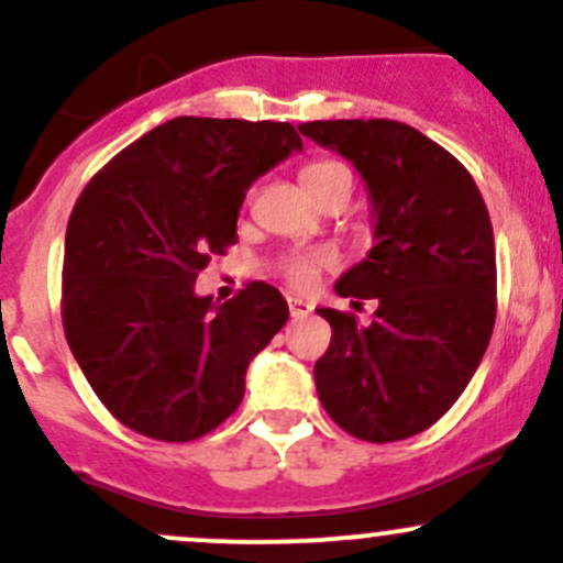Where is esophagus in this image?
<instances>
[{
	"label": "esophagus",
	"instance_id": "1",
	"mask_svg": "<svg viewBox=\"0 0 563 563\" xmlns=\"http://www.w3.org/2000/svg\"><path fill=\"white\" fill-rule=\"evenodd\" d=\"M287 303H289V314H292L295 320H300V317H306V314H311V311H314L311 300L298 298V295H289Z\"/></svg>",
	"mask_w": 563,
	"mask_h": 563
}]
</instances>
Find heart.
I'll return each mask as SVG.
<instances>
[{
    "label": "heart",
    "instance_id": "b5f03b06",
    "mask_svg": "<svg viewBox=\"0 0 563 563\" xmlns=\"http://www.w3.org/2000/svg\"><path fill=\"white\" fill-rule=\"evenodd\" d=\"M300 183H303L306 191L314 199H322L328 191H333L336 186H350L353 188V175H350L347 166L336 158H314L300 169ZM336 257L331 252H289L284 254L279 271L287 279L289 287L295 289H309L311 284L320 279V274L325 268H333Z\"/></svg>",
    "mask_w": 563,
    "mask_h": 563
}]
</instances>
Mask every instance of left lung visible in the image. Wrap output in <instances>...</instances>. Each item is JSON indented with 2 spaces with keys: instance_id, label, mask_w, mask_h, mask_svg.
<instances>
[{
  "instance_id": "left-lung-1",
  "label": "left lung",
  "mask_w": 563,
  "mask_h": 563,
  "mask_svg": "<svg viewBox=\"0 0 563 563\" xmlns=\"http://www.w3.org/2000/svg\"><path fill=\"white\" fill-rule=\"evenodd\" d=\"M298 131L353 161L375 216V246L336 282L342 298H375V320L317 309L333 331L314 364L317 397L350 435L405 441L457 402L493 336L487 205L471 172L405 122L317 120Z\"/></svg>"
}]
</instances>
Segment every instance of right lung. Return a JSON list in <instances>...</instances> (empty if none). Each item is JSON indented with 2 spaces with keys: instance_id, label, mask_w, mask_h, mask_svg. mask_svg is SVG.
I'll return each instance as SVG.
<instances>
[{
  "instance_id": "1",
  "label": "right lung",
  "mask_w": 563,
  "mask_h": 563,
  "mask_svg": "<svg viewBox=\"0 0 563 563\" xmlns=\"http://www.w3.org/2000/svg\"><path fill=\"white\" fill-rule=\"evenodd\" d=\"M303 147L289 122L175 117L117 153L76 199L65 232L63 325L109 413L186 443L230 419L287 300L249 282L227 303L194 292L238 243L249 186Z\"/></svg>"
}]
</instances>
